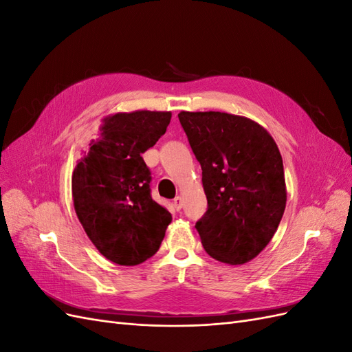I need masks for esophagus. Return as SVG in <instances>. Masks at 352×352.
<instances>
[{
  "label": "esophagus",
  "instance_id": "1",
  "mask_svg": "<svg viewBox=\"0 0 352 352\" xmlns=\"http://www.w3.org/2000/svg\"><path fill=\"white\" fill-rule=\"evenodd\" d=\"M173 206H175V208L177 210V211H180L182 210V206H184V201H182V197H176L175 199H173Z\"/></svg>",
  "mask_w": 352,
  "mask_h": 352
}]
</instances>
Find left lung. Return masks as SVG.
Masks as SVG:
<instances>
[{"mask_svg": "<svg viewBox=\"0 0 352 352\" xmlns=\"http://www.w3.org/2000/svg\"><path fill=\"white\" fill-rule=\"evenodd\" d=\"M177 117L202 170L208 207L195 223L202 247L221 263H248L272 241L285 211L279 148L247 117L220 111Z\"/></svg>", "mask_w": 352, "mask_h": 352, "instance_id": "1", "label": "left lung"}]
</instances>
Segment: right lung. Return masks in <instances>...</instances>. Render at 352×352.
<instances>
[{
  "mask_svg": "<svg viewBox=\"0 0 352 352\" xmlns=\"http://www.w3.org/2000/svg\"><path fill=\"white\" fill-rule=\"evenodd\" d=\"M170 111L105 117L72 175L74 210L105 258L136 265L158 251L172 214L151 197L142 154L166 133Z\"/></svg>",
  "mask_w": 352,
  "mask_h": 352,
  "instance_id": "add662e5",
  "label": "right lung"
}]
</instances>
